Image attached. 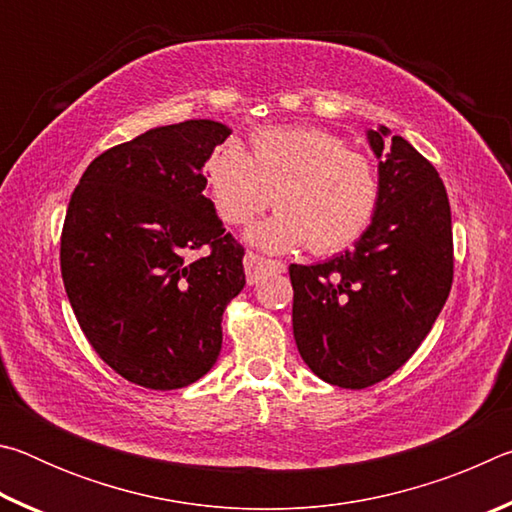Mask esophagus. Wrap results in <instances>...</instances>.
Here are the masks:
<instances>
[{
	"mask_svg": "<svg viewBox=\"0 0 512 512\" xmlns=\"http://www.w3.org/2000/svg\"><path fill=\"white\" fill-rule=\"evenodd\" d=\"M244 268H246L248 284H255L259 280V275L264 273V268H275V271H284V264L282 262H271V259H266L262 255H257V253H246Z\"/></svg>",
	"mask_w": 512,
	"mask_h": 512,
	"instance_id": "34e87169",
	"label": "esophagus"
}]
</instances>
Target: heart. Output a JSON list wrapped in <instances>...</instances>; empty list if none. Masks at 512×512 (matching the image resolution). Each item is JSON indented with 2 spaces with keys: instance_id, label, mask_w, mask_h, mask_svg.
Instances as JSON below:
<instances>
[{
  "instance_id": "heart-1",
  "label": "heart",
  "mask_w": 512,
  "mask_h": 512,
  "mask_svg": "<svg viewBox=\"0 0 512 512\" xmlns=\"http://www.w3.org/2000/svg\"><path fill=\"white\" fill-rule=\"evenodd\" d=\"M214 210L230 225L248 223L275 201L280 212L255 223L248 241L271 253L309 246L332 255L357 244L379 205L370 158L316 126L259 128L250 155L225 140L205 162Z\"/></svg>"
}]
</instances>
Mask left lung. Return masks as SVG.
I'll return each mask as SVG.
<instances>
[{
  "label": "left lung",
  "mask_w": 512,
  "mask_h": 512,
  "mask_svg": "<svg viewBox=\"0 0 512 512\" xmlns=\"http://www.w3.org/2000/svg\"><path fill=\"white\" fill-rule=\"evenodd\" d=\"M379 160V205L352 250L291 264L293 336L314 375L368 388L420 348L454 277L452 212L443 180L400 135L368 131Z\"/></svg>",
  "instance_id": "obj_1"
}]
</instances>
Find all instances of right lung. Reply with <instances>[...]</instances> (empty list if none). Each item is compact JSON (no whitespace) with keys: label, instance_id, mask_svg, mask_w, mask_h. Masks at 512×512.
<instances>
[{"label":"right lung","instance_id":"1","mask_svg":"<svg viewBox=\"0 0 512 512\" xmlns=\"http://www.w3.org/2000/svg\"><path fill=\"white\" fill-rule=\"evenodd\" d=\"M230 128L189 119L103 151L76 185L60 273L85 339L121 377L173 391L207 375L244 289V248L205 198L203 167ZM208 246L198 260L192 249Z\"/></svg>","mask_w":512,"mask_h":512}]
</instances>
